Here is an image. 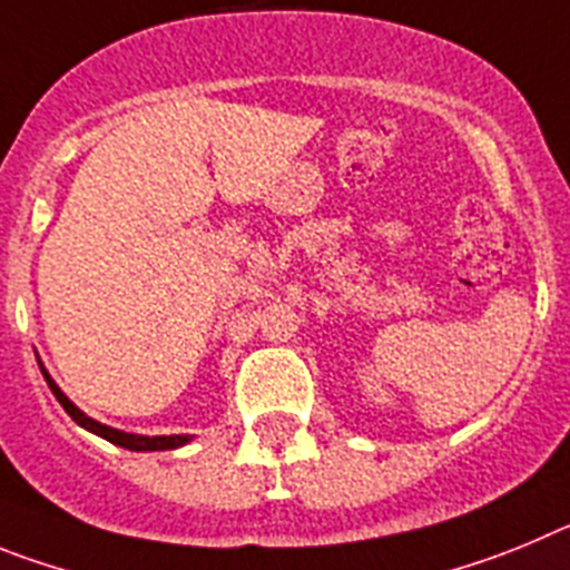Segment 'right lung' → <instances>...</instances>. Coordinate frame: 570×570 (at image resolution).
I'll return each instance as SVG.
<instances>
[{
    "label": "right lung",
    "mask_w": 570,
    "mask_h": 570,
    "mask_svg": "<svg viewBox=\"0 0 570 570\" xmlns=\"http://www.w3.org/2000/svg\"><path fill=\"white\" fill-rule=\"evenodd\" d=\"M39 368H42L45 381H48L50 392L56 394V400L61 403V409H65V412H68L70 417H73L76 423L81 425V429L99 434V438H105L107 443L121 445V449H130V451H170V449H178V445H184V443H189V440H193L189 434H158V438H147V434H127V432H119V429H110V425L99 423V420H94V417H87L81 409H76L73 403L68 400V394L61 392V389L53 383V377L45 372L42 363H39Z\"/></svg>",
    "instance_id": "obj_1"
}]
</instances>
